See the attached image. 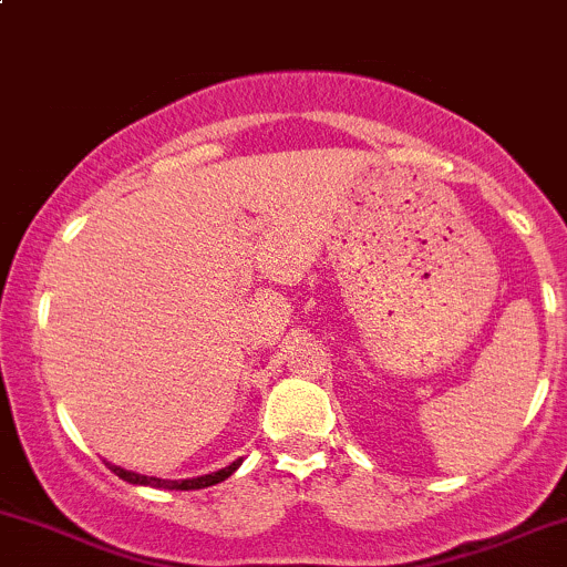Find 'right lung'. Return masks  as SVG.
<instances>
[{
	"label": "right lung",
	"mask_w": 567,
	"mask_h": 567,
	"mask_svg": "<svg viewBox=\"0 0 567 567\" xmlns=\"http://www.w3.org/2000/svg\"><path fill=\"white\" fill-rule=\"evenodd\" d=\"M243 456L240 460H235L233 465L221 467V471L216 473H208V476H197V478H186V481H167V478H154V476H140V473H130L124 471V467L118 465H111V471L115 473L118 478L130 481V484H143V486H156V489H205V486H213V484H221L224 478H229L233 473L240 467Z\"/></svg>",
	"instance_id": "add662e5"
}]
</instances>
